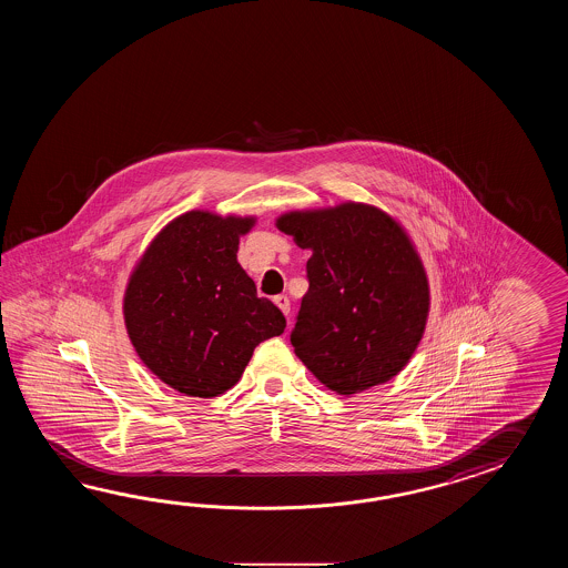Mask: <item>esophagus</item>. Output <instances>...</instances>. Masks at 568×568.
<instances>
[{
	"mask_svg": "<svg viewBox=\"0 0 568 568\" xmlns=\"http://www.w3.org/2000/svg\"><path fill=\"white\" fill-rule=\"evenodd\" d=\"M274 302H276V306H278L280 311H282V313L286 314V316H288V314H290L288 296H286V294H278V296H274Z\"/></svg>",
	"mask_w": 568,
	"mask_h": 568,
	"instance_id": "1",
	"label": "esophagus"
}]
</instances>
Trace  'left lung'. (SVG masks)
I'll list each match as a JSON object with an SVG mask.
<instances>
[{"instance_id":"left-lung-1","label":"left lung","mask_w":568,"mask_h":568,"mask_svg":"<svg viewBox=\"0 0 568 568\" xmlns=\"http://www.w3.org/2000/svg\"><path fill=\"white\" fill-rule=\"evenodd\" d=\"M278 227L313 255L290 343L328 389L351 396L384 384L423 338L428 282L410 240L379 209L288 213Z\"/></svg>"}]
</instances>
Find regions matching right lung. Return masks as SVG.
<instances>
[{
    "label": "right lung",
    "instance_id": "obj_1",
    "mask_svg": "<svg viewBox=\"0 0 568 568\" xmlns=\"http://www.w3.org/2000/svg\"><path fill=\"white\" fill-rule=\"evenodd\" d=\"M254 219L191 211L160 231L125 290V326L140 359L169 386L213 398L235 386L254 349L284 333L237 264Z\"/></svg>",
    "mask_w": 568,
    "mask_h": 568
}]
</instances>
